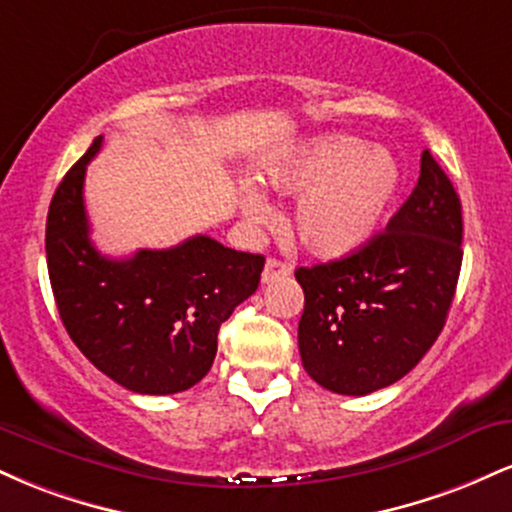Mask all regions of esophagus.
Instances as JSON below:
<instances>
[{
  "instance_id": "1",
  "label": "esophagus",
  "mask_w": 512,
  "mask_h": 512,
  "mask_svg": "<svg viewBox=\"0 0 512 512\" xmlns=\"http://www.w3.org/2000/svg\"><path fill=\"white\" fill-rule=\"evenodd\" d=\"M291 274V267L286 262L276 260V257H269L267 264H264L262 272V284H272L276 279H284V276Z\"/></svg>"
}]
</instances>
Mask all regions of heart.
Wrapping results in <instances>:
<instances>
[{
    "label": "heart",
    "instance_id": "1",
    "mask_svg": "<svg viewBox=\"0 0 512 512\" xmlns=\"http://www.w3.org/2000/svg\"><path fill=\"white\" fill-rule=\"evenodd\" d=\"M264 180L281 195H298L291 219L298 243L320 260H339L361 250L383 226L402 170L383 146L322 134L267 163ZM240 207L252 223L272 216L269 202L252 185L240 190Z\"/></svg>",
    "mask_w": 512,
    "mask_h": 512
}]
</instances>
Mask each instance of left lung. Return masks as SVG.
<instances>
[{
  "label": "left lung",
  "instance_id": "8db88e82",
  "mask_svg": "<svg viewBox=\"0 0 512 512\" xmlns=\"http://www.w3.org/2000/svg\"><path fill=\"white\" fill-rule=\"evenodd\" d=\"M460 267V197L424 151L419 182L383 233L342 260L296 269L303 368L337 395L397 383L443 332Z\"/></svg>",
  "mask_w": 512,
  "mask_h": 512
}]
</instances>
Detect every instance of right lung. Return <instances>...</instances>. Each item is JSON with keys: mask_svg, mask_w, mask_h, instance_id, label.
Masks as SVG:
<instances>
[{"mask_svg": "<svg viewBox=\"0 0 512 512\" xmlns=\"http://www.w3.org/2000/svg\"><path fill=\"white\" fill-rule=\"evenodd\" d=\"M69 168L50 202L45 252L57 310L72 342L101 373L139 395H175L209 373L221 322L255 293L262 255L192 236L168 250L105 257L91 243L86 166Z\"/></svg>", "mask_w": 512, "mask_h": 512, "instance_id": "add662e5", "label": "right lung"}]
</instances>
